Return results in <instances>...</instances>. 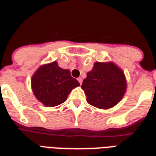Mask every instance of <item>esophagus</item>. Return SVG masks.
<instances>
[{
	"label": "esophagus",
	"mask_w": 156,
	"mask_h": 156,
	"mask_svg": "<svg viewBox=\"0 0 156 156\" xmlns=\"http://www.w3.org/2000/svg\"><path fill=\"white\" fill-rule=\"evenodd\" d=\"M77 80L79 81V83H80V84H82V82H83V79L81 78V77H79V78H77Z\"/></svg>",
	"instance_id": "1"
}]
</instances>
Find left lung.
Listing matches in <instances>:
<instances>
[{"instance_id":"8db88e82","label":"left lung","mask_w":156,"mask_h":156,"mask_svg":"<svg viewBox=\"0 0 156 156\" xmlns=\"http://www.w3.org/2000/svg\"><path fill=\"white\" fill-rule=\"evenodd\" d=\"M81 87L91 105L107 109L120 101L126 89L123 72L112 62H95Z\"/></svg>"}]
</instances>
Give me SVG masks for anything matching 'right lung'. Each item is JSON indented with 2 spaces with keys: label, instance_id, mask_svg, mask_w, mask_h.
<instances>
[{
  "label": "right lung",
  "instance_id": "right-lung-1",
  "mask_svg": "<svg viewBox=\"0 0 156 156\" xmlns=\"http://www.w3.org/2000/svg\"><path fill=\"white\" fill-rule=\"evenodd\" d=\"M31 83L36 98L48 107L64 102L70 91L80 85L69 70L60 68L56 62L41 66L32 77Z\"/></svg>",
  "mask_w": 156,
  "mask_h": 156
}]
</instances>
